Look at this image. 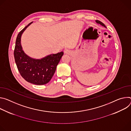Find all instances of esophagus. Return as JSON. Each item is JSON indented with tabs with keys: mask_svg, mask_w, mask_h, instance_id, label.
Listing matches in <instances>:
<instances>
[{
	"mask_svg": "<svg viewBox=\"0 0 131 131\" xmlns=\"http://www.w3.org/2000/svg\"><path fill=\"white\" fill-rule=\"evenodd\" d=\"M63 51H64V53H69L70 52V51L69 50H68V49H65Z\"/></svg>",
	"mask_w": 131,
	"mask_h": 131,
	"instance_id": "34e87169",
	"label": "esophagus"
}]
</instances>
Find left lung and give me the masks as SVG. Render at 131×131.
<instances>
[{
	"mask_svg": "<svg viewBox=\"0 0 131 131\" xmlns=\"http://www.w3.org/2000/svg\"><path fill=\"white\" fill-rule=\"evenodd\" d=\"M96 22L97 23V24H100L101 26H104V27H105V28H107L106 27V26H105V25L103 23H102L101 22H100V21H98V20H96Z\"/></svg>",
	"mask_w": 131,
	"mask_h": 131,
	"instance_id": "left-lung-1",
	"label": "left lung"
}]
</instances>
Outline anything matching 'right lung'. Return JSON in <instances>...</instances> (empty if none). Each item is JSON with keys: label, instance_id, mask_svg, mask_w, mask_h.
<instances>
[{"label": "right lung", "instance_id": "add662e5", "mask_svg": "<svg viewBox=\"0 0 131 131\" xmlns=\"http://www.w3.org/2000/svg\"><path fill=\"white\" fill-rule=\"evenodd\" d=\"M32 22L29 23L18 34L16 41L14 57L22 78L29 83L40 85L46 84L50 81L63 52L50 54L41 59H35L27 55L23 50L21 38L23 33Z\"/></svg>", "mask_w": 131, "mask_h": 131}]
</instances>
